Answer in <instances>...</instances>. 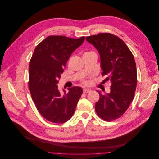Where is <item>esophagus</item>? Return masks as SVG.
Returning a JSON list of instances; mask_svg holds the SVG:
<instances>
[{
  "instance_id": "obj_1",
  "label": "esophagus",
  "mask_w": 159,
  "mask_h": 159,
  "mask_svg": "<svg viewBox=\"0 0 159 159\" xmlns=\"http://www.w3.org/2000/svg\"><path fill=\"white\" fill-rule=\"evenodd\" d=\"M83 91H84V93H88L90 92L91 90L89 89H88V88H84V90H83Z\"/></svg>"
}]
</instances>
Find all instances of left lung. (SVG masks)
Here are the masks:
<instances>
[{"label": "left lung", "mask_w": 159, "mask_h": 159, "mask_svg": "<svg viewBox=\"0 0 159 159\" xmlns=\"http://www.w3.org/2000/svg\"><path fill=\"white\" fill-rule=\"evenodd\" d=\"M86 40L98 50L103 74L111 84L109 93L103 95L98 91L99 99L95 111L104 121H111L123 115L134 98L137 81L135 61L125 42L111 34L100 33Z\"/></svg>", "instance_id": "left-lung-1"}]
</instances>
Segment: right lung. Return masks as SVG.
Returning <instances> with one entry per match:
<instances>
[{"label": "right lung", "mask_w": 159, "mask_h": 159, "mask_svg": "<svg viewBox=\"0 0 159 159\" xmlns=\"http://www.w3.org/2000/svg\"><path fill=\"white\" fill-rule=\"evenodd\" d=\"M85 37L78 39L62 36L47 37L34 52L29 64V89L38 111L48 121L64 123L71 118L83 92L81 87L58 90V80L69 57Z\"/></svg>", "instance_id": "1"}]
</instances>
